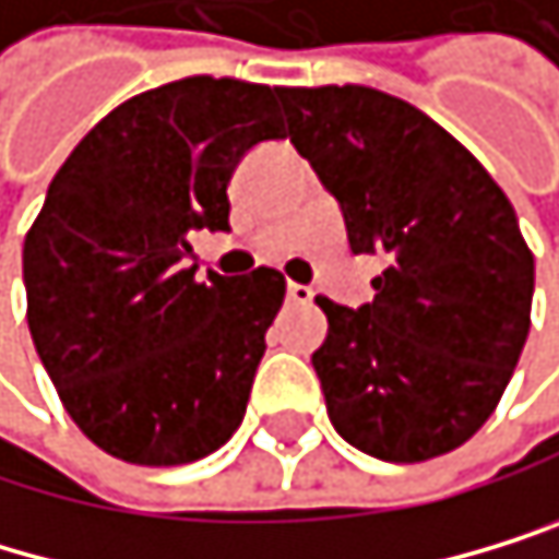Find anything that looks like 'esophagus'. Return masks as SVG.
<instances>
[{
    "label": "esophagus",
    "instance_id": "34e87169",
    "mask_svg": "<svg viewBox=\"0 0 559 559\" xmlns=\"http://www.w3.org/2000/svg\"><path fill=\"white\" fill-rule=\"evenodd\" d=\"M285 295H288V302H292V306H309L316 292H312L309 285H295V282H288Z\"/></svg>",
    "mask_w": 559,
    "mask_h": 559
}]
</instances>
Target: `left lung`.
I'll return each instance as SVG.
<instances>
[{"instance_id": "1", "label": "left lung", "mask_w": 559, "mask_h": 559, "mask_svg": "<svg viewBox=\"0 0 559 559\" xmlns=\"http://www.w3.org/2000/svg\"><path fill=\"white\" fill-rule=\"evenodd\" d=\"M288 136L340 202L354 253H381L374 298H316L312 354L350 447L416 464L488 423L530 336L533 253L495 178L440 122L367 85L277 88Z\"/></svg>"}]
</instances>
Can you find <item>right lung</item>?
Wrapping results in <instances>:
<instances>
[{
  "label": "right lung",
  "instance_id": "1",
  "mask_svg": "<svg viewBox=\"0 0 559 559\" xmlns=\"http://www.w3.org/2000/svg\"><path fill=\"white\" fill-rule=\"evenodd\" d=\"M277 88L181 78L133 95L53 175L23 243L26 322L68 416L143 467L202 461L240 429L285 277H195L188 237L229 229L247 151L285 140Z\"/></svg>",
  "mask_w": 559,
  "mask_h": 559
}]
</instances>
